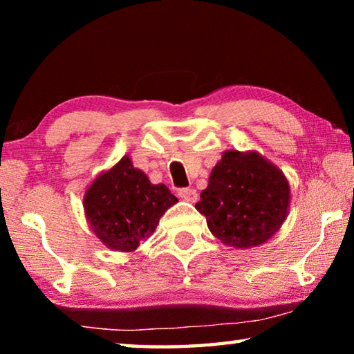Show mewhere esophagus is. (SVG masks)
<instances>
[{
	"label": "esophagus",
	"mask_w": 354,
	"mask_h": 354,
	"mask_svg": "<svg viewBox=\"0 0 354 354\" xmlns=\"http://www.w3.org/2000/svg\"><path fill=\"white\" fill-rule=\"evenodd\" d=\"M178 195L181 196L183 200H185V201H189V203H195L196 201V198H198V194H196V190L195 189H179L178 190Z\"/></svg>",
	"instance_id": "1"
}]
</instances>
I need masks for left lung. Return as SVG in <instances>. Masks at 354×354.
Returning a JSON list of instances; mask_svg holds the SVG:
<instances>
[{
	"instance_id": "1",
	"label": "left lung",
	"mask_w": 354,
	"mask_h": 354,
	"mask_svg": "<svg viewBox=\"0 0 354 354\" xmlns=\"http://www.w3.org/2000/svg\"><path fill=\"white\" fill-rule=\"evenodd\" d=\"M196 211L221 243L247 250L277 234L289 215L290 185L261 153L226 149L211 171Z\"/></svg>"
}]
</instances>
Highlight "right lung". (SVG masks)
<instances>
[{
	"mask_svg": "<svg viewBox=\"0 0 354 354\" xmlns=\"http://www.w3.org/2000/svg\"><path fill=\"white\" fill-rule=\"evenodd\" d=\"M176 203L165 184H151L127 154L93 179L82 206L92 232L106 248L133 253Z\"/></svg>",
	"mask_w": 354,
	"mask_h": 354,
	"instance_id": "right-lung-1",
	"label": "right lung"
}]
</instances>
